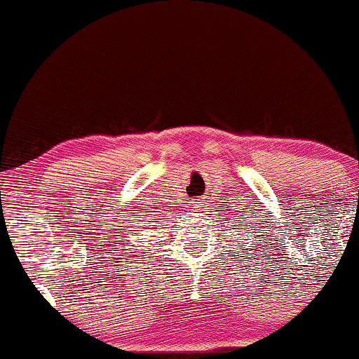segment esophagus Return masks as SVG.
<instances>
[{"mask_svg": "<svg viewBox=\"0 0 359 359\" xmlns=\"http://www.w3.org/2000/svg\"><path fill=\"white\" fill-rule=\"evenodd\" d=\"M193 208H194V210H201V208H203V201H201V200L193 201Z\"/></svg>", "mask_w": 359, "mask_h": 359, "instance_id": "esophagus-1", "label": "esophagus"}]
</instances>
